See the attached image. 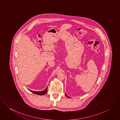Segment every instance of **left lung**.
<instances>
[{
  "label": "left lung",
  "mask_w": 120,
  "mask_h": 120,
  "mask_svg": "<svg viewBox=\"0 0 120 120\" xmlns=\"http://www.w3.org/2000/svg\"><path fill=\"white\" fill-rule=\"evenodd\" d=\"M65 94V95H66V96H67V97H68V98H70V97H69V96H68V95H67V94Z\"/></svg>",
  "instance_id": "8db88e82"
}]
</instances>
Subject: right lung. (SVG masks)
I'll list each match as a JSON object with an SVG mask.
<instances>
[{"instance_id":"1","label":"right lung","mask_w":120,"mask_h":120,"mask_svg":"<svg viewBox=\"0 0 120 120\" xmlns=\"http://www.w3.org/2000/svg\"><path fill=\"white\" fill-rule=\"evenodd\" d=\"M30 90V91H31V92L35 94H37L38 95H43L45 94H46L47 92V87H46V89L43 90V91H32V90Z\"/></svg>"}]
</instances>
